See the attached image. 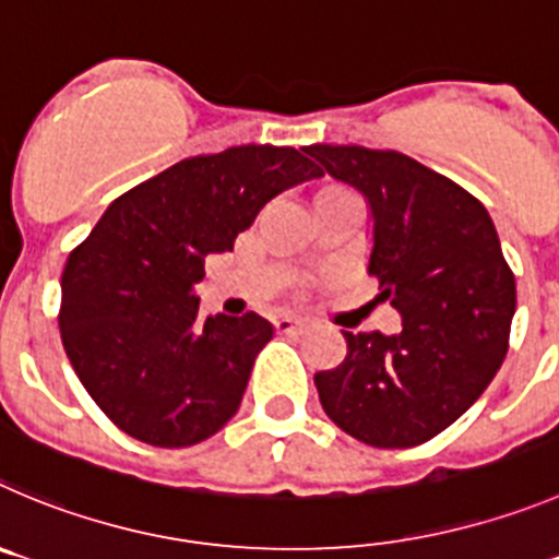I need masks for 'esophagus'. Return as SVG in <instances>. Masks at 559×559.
<instances>
[{"instance_id": "esophagus-1", "label": "esophagus", "mask_w": 559, "mask_h": 559, "mask_svg": "<svg viewBox=\"0 0 559 559\" xmlns=\"http://www.w3.org/2000/svg\"><path fill=\"white\" fill-rule=\"evenodd\" d=\"M275 331L292 333V336H297V333L309 331V322L297 320V317H281V320H275Z\"/></svg>"}]
</instances>
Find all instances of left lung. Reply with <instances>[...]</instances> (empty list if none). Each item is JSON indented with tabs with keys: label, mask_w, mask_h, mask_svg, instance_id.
Wrapping results in <instances>:
<instances>
[{
	"label": "left lung",
	"mask_w": 559,
	"mask_h": 559,
	"mask_svg": "<svg viewBox=\"0 0 559 559\" xmlns=\"http://www.w3.org/2000/svg\"><path fill=\"white\" fill-rule=\"evenodd\" d=\"M306 154L367 195L369 275L403 317L397 336L344 331V361L314 374L320 403L364 444L419 447L466 414L502 367L513 270L483 203L421 162L364 145Z\"/></svg>",
	"instance_id": "obj_1"
}]
</instances>
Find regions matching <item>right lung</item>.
Returning <instances> with one entry per match:
<instances>
[{"label":"right lung","mask_w":559,"mask_h":559,"mask_svg":"<svg viewBox=\"0 0 559 559\" xmlns=\"http://www.w3.org/2000/svg\"><path fill=\"white\" fill-rule=\"evenodd\" d=\"M320 176L306 148L289 145L190 156L115 198L71 250L62 347L118 430L181 450L237 414L273 325L253 311L203 320L192 284L206 255L234 250L270 198Z\"/></svg>","instance_id":"1"}]
</instances>
